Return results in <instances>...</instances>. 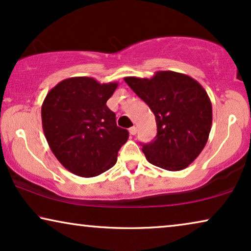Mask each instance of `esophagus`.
Masks as SVG:
<instances>
[{
	"label": "esophagus",
	"mask_w": 251,
	"mask_h": 251,
	"mask_svg": "<svg viewBox=\"0 0 251 251\" xmlns=\"http://www.w3.org/2000/svg\"><path fill=\"white\" fill-rule=\"evenodd\" d=\"M129 132L131 133L132 136H133V135H136V133H137V128H136V126H131V128L129 129Z\"/></svg>",
	"instance_id": "1"
}]
</instances>
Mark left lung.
Segmentation results:
<instances>
[{
  "mask_svg": "<svg viewBox=\"0 0 251 251\" xmlns=\"http://www.w3.org/2000/svg\"><path fill=\"white\" fill-rule=\"evenodd\" d=\"M125 81L155 115L157 133L142 144L147 161L169 171L190 166L208 142L212 123L210 98L203 87L188 75L156 72L151 78Z\"/></svg>",
  "mask_w": 251,
  "mask_h": 251,
  "instance_id": "left-lung-1",
  "label": "left lung"
}]
</instances>
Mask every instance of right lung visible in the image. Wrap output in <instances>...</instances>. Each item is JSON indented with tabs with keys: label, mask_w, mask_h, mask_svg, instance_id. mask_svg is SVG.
Wrapping results in <instances>:
<instances>
[{
	"label": "right lung",
	"mask_w": 251,
	"mask_h": 251,
	"mask_svg": "<svg viewBox=\"0 0 251 251\" xmlns=\"http://www.w3.org/2000/svg\"><path fill=\"white\" fill-rule=\"evenodd\" d=\"M116 88V82L76 76L48 92L41 109L44 136L72 174L95 177L116 163L119 150L129 138L128 130L116 126L115 113L106 105Z\"/></svg>",
	"instance_id": "right-lung-1"
}]
</instances>
